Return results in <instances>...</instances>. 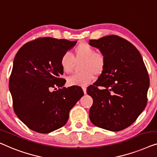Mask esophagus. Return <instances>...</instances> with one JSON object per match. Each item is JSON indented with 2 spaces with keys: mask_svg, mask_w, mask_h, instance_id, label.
I'll list each match as a JSON object with an SVG mask.
<instances>
[{
  "mask_svg": "<svg viewBox=\"0 0 157 157\" xmlns=\"http://www.w3.org/2000/svg\"><path fill=\"white\" fill-rule=\"evenodd\" d=\"M82 90H83V92H84V94H87V87H85V86H84L82 87Z\"/></svg>",
  "mask_w": 157,
  "mask_h": 157,
  "instance_id": "esophagus-1",
  "label": "esophagus"
}]
</instances>
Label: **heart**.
<instances>
[{
    "mask_svg": "<svg viewBox=\"0 0 157 157\" xmlns=\"http://www.w3.org/2000/svg\"><path fill=\"white\" fill-rule=\"evenodd\" d=\"M75 59H83L81 65L82 72L75 73L67 78L70 85L85 86L92 82L94 74L99 75L103 71L105 65V56L90 44L82 43L74 50L73 57L69 52H64L59 58V65L65 73H70L73 69Z\"/></svg>",
    "mask_w": 157,
    "mask_h": 157,
    "instance_id": "heart-1",
    "label": "heart"
}]
</instances>
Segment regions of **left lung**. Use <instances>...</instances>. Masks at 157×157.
<instances>
[{"instance_id":"8db88e82","label":"left lung","mask_w":157,"mask_h":157,"mask_svg":"<svg viewBox=\"0 0 157 157\" xmlns=\"http://www.w3.org/2000/svg\"><path fill=\"white\" fill-rule=\"evenodd\" d=\"M105 58L101 74L87 93L93 99L89 117L97 127L112 132L129 127L147 102L149 78L138 50L127 40L107 35L90 40Z\"/></svg>"}]
</instances>
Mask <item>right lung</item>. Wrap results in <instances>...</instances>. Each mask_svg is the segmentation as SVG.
Returning a JSON list of instances; mask_svg holds the SVG:
<instances>
[{"instance_id": "right-lung-1", "label": "right lung", "mask_w": 157, "mask_h": 157, "mask_svg": "<svg viewBox=\"0 0 157 157\" xmlns=\"http://www.w3.org/2000/svg\"><path fill=\"white\" fill-rule=\"evenodd\" d=\"M76 43L42 37L25 44L15 55L9 80L13 109L35 132L47 134L63 127L70 109L84 95L79 86L64 87L66 80L61 78L59 58Z\"/></svg>"}]
</instances>
